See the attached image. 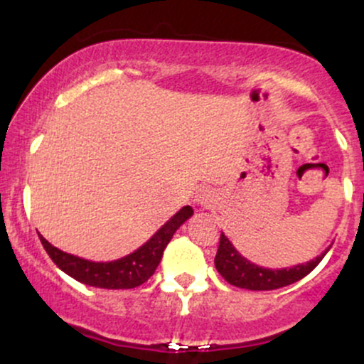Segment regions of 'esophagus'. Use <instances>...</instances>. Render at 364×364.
Segmentation results:
<instances>
[{
    "label": "esophagus",
    "instance_id": "34e87169",
    "mask_svg": "<svg viewBox=\"0 0 364 364\" xmlns=\"http://www.w3.org/2000/svg\"><path fill=\"white\" fill-rule=\"evenodd\" d=\"M195 202L202 207H210L214 203V193L208 188H200L198 193L195 196Z\"/></svg>",
    "mask_w": 364,
    "mask_h": 364
}]
</instances>
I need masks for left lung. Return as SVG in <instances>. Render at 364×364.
<instances>
[{
  "label": "left lung",
  "mask_w": 364,
  "mask_h": 364,
  "mask_svg": "<svg viewBox=\"0 0 364 364\" xmlns=\"http://www.w3.org/2000/svg\"><path fill=\"white\" fill-rule=\"evenodd\" d=\"M325 250L320 257L315 260H310L301 265L291 267V269H265V267H258L246 260L237 253V250L232 246L231 241L225 237L224 232H220L219 248H217L215 255V269L229 284L236 287H243V289L250 291H272L279 289V287L289 286V284L299 281L304 275H308L321 262L325 257Z\"/></svg>",
  "instance_id": "1"
}]
</instances>
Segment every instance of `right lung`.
<instances>
[{
	"label": "right lung",
	"instance_id": "right-lung-1",
	"mask_svg": "<svg viewBox=\"0 0 364 364\" xmlns=\"http://www.w3.org/2000/svg\"><path fill=\"white\" fill-rule=\"evenodd\" d=\"M191 215H193V208L190 205L183 207L150 237L147 243L114 262L85 260V258L61 252L49 241H46L43 236L39 237L49 258L75 281L87 284V286L101 287V289H132V287L141 286L152 277L171 237L179 225Z\"/></svg>",
	"mask_w": 364,
	"mask_h": 364
}]
</instances>
